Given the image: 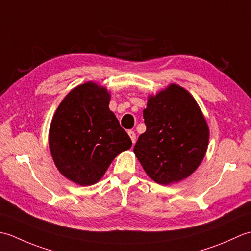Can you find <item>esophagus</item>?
Here are the masks:
<instances>
[{
    "label": "esophagus",
    "instance_id": "34e87169",
    "mask_svg": "<svg viewBox=\"0 0 251 251\" xmlns=\"http://www.w3.org/2000/svg\"><path fill=\"white\" fill-rule=\"evenodd\" d=\"M128 136L130 137L131 142L135 143V142H136V132L132 131V130H129V131H128Z\"/></svg>",
    "mask_w": 251,
    "mask_h": 251
}]
</instances>
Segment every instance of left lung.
Segmentation results:
<instances>
[{"mask_svg":"<svg viewBox=\"0 0 251 251\" xmlns=\"http://www.w3.org/2000/svg\"><path fill=\"white\" fill-rule=\"evenodd\" d=\"M143 119L147 130L138 138L134 153L149 177L168 185L193 174L209 142V127L193 96L169 84L149 96Z\"/></svg>","mask_w":251,"mask_h":251,"instance_id":"1","label":"left lung"}]
</instances>
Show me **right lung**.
<instances>
[{
	"instance_id": "right-lung-1",
	"label": "right lung",
	"mask_w": 251,
	"mask_h": 251,
	"mask_svg": "<svg viewBox=\"0 0 251 251\" xmlns=\"http://www.w3.org/2000/svg\"><path fill=\"white\" fill-rule=\"evenodd\" d=\"M111 94L95 82L74 87L58 105L49 132L57 169L82 186L97 183L131 140L109 109Z\"/></svg>"
}]
</instances>
